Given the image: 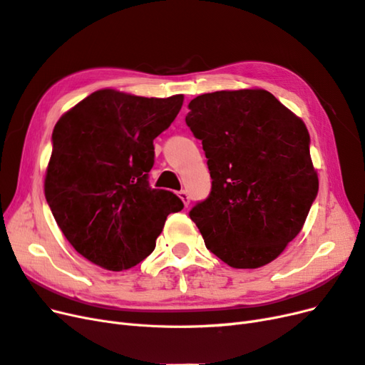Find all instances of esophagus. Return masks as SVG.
Segmentation results:
<instances>
[{
	"mask_svg": "<svg viewBox=\"0 0 365 365\" xmlns=\"http://www.w3.org/2000/svg\"><path fill=\"white\" fill-rule=\"evenodd\" d=\"M179 197L182 198V202H183V205H185V206L190 205V195H187V192H186L185 190H182V191L179 192Z\"/></svg>",
	"mask_w": 365,
	"mask_h": 365,
	"instance_id": "esophagus-1",
	"label": "esophagus"
}]
</instances>
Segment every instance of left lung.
Masks as SVG:
<instances>
[{
    "instance_id": "obj_1",
    "label": "left lung",
    "mask_w": 365,
    "mask_h": 365,
    "mask_svg": "<svg viewBox=\"0 0 365 365\" xmlns=\"http://www.w3.org/2000/svg\"><path fill=\"white\" fill-rule=\"evenodd\" d=\"M187 108L212 179L191 220L227 265L269 264L297 237L319 192L307 125L265 89L203 93Z\"/></svg>"
}]
</instances>
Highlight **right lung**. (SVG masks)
Here are the masks:
<instances>
[{
  "instance_id": "add662e5",
  "label": "right lung",
  "mask_w": 365,
  "mask_h": 365,
  "mask_svg": "<svg viewBox=\"0 0 365 365\" xmlns=\"http://www.w3.org/2000/svg\"><path fill=\"white\" fill-rule=\"evenodd\" d=\"M183 96L147 98L100 89L61 116L45 174V198L65 238L88 261L121 272L155 250L182 200L151 190L153 140L171 125Z\"/></svg>"
}]
</instances>
